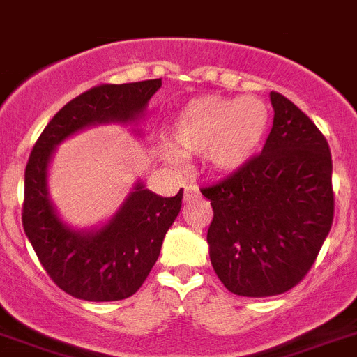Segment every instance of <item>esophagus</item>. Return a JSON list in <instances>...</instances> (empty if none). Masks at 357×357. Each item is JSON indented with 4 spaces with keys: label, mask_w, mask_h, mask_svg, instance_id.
Masks as SVG:
<instances>
[{
    "label": "esophagus",
    "mask_w": 357,
    "mask_h": 357,
    "mask_svg": "<svg viewBox=\"0 0 357 357\" xmlns=\"http://www.w3.org/2000/svg\"><path fill=\"white\" fill-rule=\"evenodd\" d=\"M199 197V188L195 184H188L184 188V202H190L191 199Z\"/></svg>",
    "instance_id": "obj_1"
}]
</instances>
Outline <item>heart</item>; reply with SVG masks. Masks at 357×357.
<instances>
[{
    "label": "heart",
    "mask_w": 357,
    "mask_h": 357,
    "mask_svg": "<svg viewBox=\"0 0 357 357\" xmlns=\"http://www.w3.org/2000/svg\"><path fill=\"white\" fill-rule=\"evenodd\" d=\"M270 126V111L255 96H197L167 126V138L184 157L202 155L210 169L235 173L257 155ZM167 160H176L167 153Z\"/></svg>",
    "instance_id": "obj_1"
}]
</instances>
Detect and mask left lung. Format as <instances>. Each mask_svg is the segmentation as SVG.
I'll return each instance as SVG.
<instances>
[{"mask_svg": "<svg viewBox=\"0 0 357 357\" xmlns=\"http://www.w3.org/2000/svg\"><path fill=\"white\" fill-rule=\"evenodd\" d=\"M273 126L263 153L219 184L211 200L210 259L231 294H284L316 261L334 219L326 138L301 109L270 93Z\"/></svg>", "mask_w": 357, "mask_h": 357, "instance_id": "8db88e82", "label": "left lung"}]
</instances>
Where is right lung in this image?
Segmentation results:
<instances>
[{
    "mask_svg": "<svg viewBox=\"0 0 357 357\" xmlns=\"http://www.w3.org/2000/svg\"><path fill=\"white\" fill-rule=\"evenodd\" d=\"M160 85L158 78L85 91L52 116L32 147L25 169L23 229L45 272L76 299L120 301L142 287L181 211L182 190L175 197H160L137 181L105 225L75 229L60 219L49 197L52 155L85 128L140 120Z\"/></svg>",
    "mask_w": 357,
    "mask_h": 357,
    "instance_id": "right-lung-1",
    "label": "right lung"
}]
</instances>
